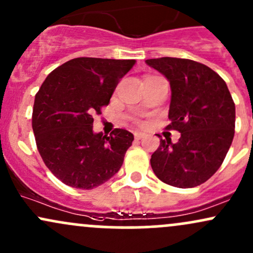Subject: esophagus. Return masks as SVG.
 <instances>
[{"instance_id": "1", "label": "esophagus", "mask_w": 253, "mask_h": 253, "mask_svg": "<svg viewBox=\"0 0 253 253\" xmlns=\"http://www.w3.org/2000/svg\"><path fill=\"white\" fill-rule=\"evenodd\" d=\"M144 137H145V134H144V133H139V132H135V133H134V138H135V140H140V139H143Z\"/></svg>"}]
</instances>
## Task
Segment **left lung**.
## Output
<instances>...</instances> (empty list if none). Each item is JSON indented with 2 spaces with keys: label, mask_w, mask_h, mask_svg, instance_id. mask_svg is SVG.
<instances>
[{
  "label": "left lung",
  "mask_w": 253,
  "mask_h": 253,
  "mask_svg": "<svg viewBox=\"0 0 253 253\" xmlns=\"http://www.w3.org/2000/svg\"><path fill=\"white\" fill-rule=\"evenodd\" d=\"M170 83L167 129L181 137L161 139L151 167L161 181L180 188L203 184L221 167L235 128V104L226 83L197 61L160 57L145 61ZM160 137V135H158Z\"/></svg>",
  "instance_id": "8db88e82"
}]
</instances>
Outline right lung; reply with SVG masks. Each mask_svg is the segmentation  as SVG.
<instances>
[{
  "label": "right lung",
  "instance_id": "1",
  "mask_svg": "<svg viewBox=\"0 0 253 253\" xmlns=\"http://www.w3.org/2000/svg\"><path fill=\"white\" fill-rule=\"evenodd\" d=\"M134 60L77 57L51 72L36 93L32 128L42 160L63 184L92 190L115 175L134 139L115 128L93 133V115L109 104Z\"/></svg>",
  "mask_w": 253,
  "mask_h": 253
}]
</instances>
